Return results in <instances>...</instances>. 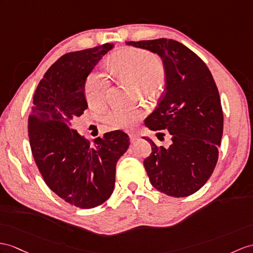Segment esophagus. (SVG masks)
<instances>
[{
    "label": "esophagus",
    "mask_w": 253,
    "mask_h": 253,
    "mask_svg": "<svg viewBox=\"0 0 253 253\" xmlns=\"http://www.w3.org/2000/svg\"><path fill=\"white\" fill-rule=\"evenodd\" d=\"M128 136H130V141H131L132 144L135 143V141H136L139 138V135L138 134H135V133L130 134V135H128Z\"/></svg>",
    "instance_id": "1"
}]
</instances>
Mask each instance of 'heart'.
<instances>
[{"label":"heart","mask_w":253,"mask_h":253,"mask_svg":"<svg viewBox=\"0 0 253 253\" xmlns=\"http://www.w3.org/2000/svg\"><path fill=\"white\" fill-rule=\"evenodd\" d=\"M109 67L117 75L128 79L135 87L148 90L163 80V62L157 55L143 49H126L109 61ZM108 80L101 73H92L85 84V95L91 106L101 107L106 103ZM141 117L138 109L116 107L108 115V122L114 128H128Z\"/></svg>","instance_id":"heart-1"}]
</instances>
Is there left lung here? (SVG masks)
<instances>
[{
    "mask_svg": "<svg viewBox=\"0 0 253 253\" xmlns=\"http://www.w3.org/2000/svg\"><path fill=\"white\" fill-rule=\"evenodd\" d=\"M159 54L165 71V92L145 120L150 130H168L169 147L151 145L144 166L160 192L184 198L199 191L211 176L223 133L220 95L211 71L198 54L174 40L126 42ZM160 134V133H158Z\"/></svg>",
    "mask_w": 253,
    "mask_h": 253,
    "instance_id": "1",
    "label": "left lung"
}]
</instances>
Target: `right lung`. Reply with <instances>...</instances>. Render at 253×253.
Segmentation results:
<instances>
[{"label":"right lung","mask_w":253,"mask_h":253,"mask_svg":"<svg viewBox=\"0 0 253 253\" xmlns=\"http://www.w3.org/2000/svg\"><path fill=\"white\" fill-rule=\"evenodd\" d=\"M114 44L69 52L45 73L33 97L28 132L32 155L51 191L83 209L103 204L115 187L116 164L128 145L127 134L113 131L90 143L72 128L88 108L85 79Z\"/></svg>","instance_id":"add662e5"}]
</instances>
